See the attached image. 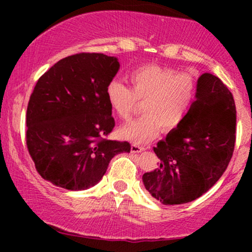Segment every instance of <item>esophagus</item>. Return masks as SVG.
I'll use <instances>...</instances> for the list:
<instances>
[{
	"label": "esophagus",
	"mask_w": 252,
	"mask_h": 252,
	"mask_svg": "<svg viewBox=\"0 0 252 252\" xmlns=\"http://www.w3.org/2000/svg\"><path fill=\"white\" fill-rule=\"evenodd\" d=\"M144 150H146L144 147L137 146V144H132L131 146V153H141V152H144Z\"/></svg>",
	"instance_id": "obj_1"
}]
</instances>
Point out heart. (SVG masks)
I'll list each match as a JSON object with an SVG mask.
<instances>
[{"instance_id": "obj_1", "label": "heart", "mask_w": 252, "mask_h": 252, "mask_svg": "<svg viewBox=\"0 0 252 252\" xmlns=\"http://www.w3.org/2000/svg\"><path fill=\"white\" fill-rule=\"evenodd\" d=\"M131 89L118 79L106 86V100L122 120L134 112L136 100L143 102V117L126 123L120 136L134 143H146L156 137L161 128L176 129L186 120L196 97V84L189 74H178L168 67L144 65L129 74Z\"/></svg>"}]
</instances>
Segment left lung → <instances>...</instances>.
<instances>
[{
    "mask_svg": "<svg viewBox=\"0 0 252 252\" xmlns=\"http://www.w3.org/2000/svg\"><path fill=\"white\" fill-rule=\"evenodd\" d=\"M236 141V105L218 77L204 73L186 120L154 147L160 163L144 173L149 194L163 205L190 202L206 193L225 172Z\"/></svg>",
    "mask_w": 252,
    "mask_h": 252,
    "instance_id": "1",
    "label": "left lung"
}]
</instances>
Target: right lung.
<instances>
[{"label": "right lung", "instance_id": "1", "mask_svg": "<svg viewBox=\"0 0 252 252\" xmlns=\"http://www.w3.org/2000/svg\"><path fill=\"white\" fill-rule=\"evenodd\" d=\"M120 70L116 57L80 53L63 58L37 80L27 108L28 152L45 180L84 190L102 180L128 142L105 140L115 126L106 86Z\"/></svg>", "mask_w": 252, "mask_h": 252}]
</instances>
